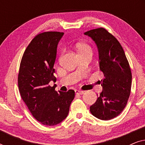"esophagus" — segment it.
I'll return each instance as SVG.
<instances>
[{
	"instance_id": "1",
	"label": "esophagus",
	"mask_w": 145,
	"mask_h": 145,
	"mask_svg": "<svg viewBox=\"0 0 145 145\" xmlns=\"http://www.w3.org/2000/svg\"><path fill=\"white\" fill-rule=\"evenodd\" d=\"M75 94H76V95H81V94H84V91L76 90H75Z\"/></svg>"
}]
</instances>
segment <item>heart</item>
<instances>
[{
	"instance_id": "obj_1",
	"label": "heart",
	"mask_w": 145,
	"mask_h": 145,
	"mask_svg": "<svg viewBox=\"0 0 145 145\" xmlns=\"http://www.w3.org/2000/svg\"><path fill=\"white\" fill-rule=\"evenodd\" d=\"M76 50L79 54H83L86 53H92V49L90 45L85 43H78L76 45Z\"/></svg>"
}]
</instances>
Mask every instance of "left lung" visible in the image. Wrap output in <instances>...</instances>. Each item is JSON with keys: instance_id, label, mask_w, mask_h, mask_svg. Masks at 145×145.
Listing matches in <instances>:
<instances>
[{"instance_id": "8db88e82", "label": "left lung", "mask_w": 145, "mask_h": 145, "mask_svg": "<svg viewBox=\"0 0 145 145\" xmlns=\"http://www.w3.org/2000/svg\"><path fill=\"white\" fill-rule=\"evenodd\" d=\"M84 34L98 47L100 70L104 76L101 80L102 92L90 111L100 120H112L123 112L130 96L132 74L129 64L120 43L105 28L91 29Z\"/></svg>"}]
</instances>
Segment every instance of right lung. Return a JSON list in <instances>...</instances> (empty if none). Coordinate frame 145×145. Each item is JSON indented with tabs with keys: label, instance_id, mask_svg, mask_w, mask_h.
I'll return each mask as SVG.
<instances>
[{
	"label": "right lung",
	"instance_id": "right-lung-1",
	"mask_svg": "<svg viewBox=\"0 0 145 145\" xmlns=\"http://www.w3.org/2000/svg\"><path fill=\"white\" fill-rule=\"evenodd\" d=\"M64 34L45 31L37 35L25 49L18 76L21 98L35 120L41 124L53 126L68 116L74 91H55L49 84L56 82L53 69L58 43Z\"/></svg>",
	"mask_w": 145,
	"mask_h": 145
}]
</instances>
